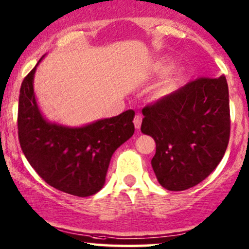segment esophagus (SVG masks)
<instances>
[{
	"mask_svg": "<svg viewBox=\"0 0 249 249\" xmlns=\"http://www.w3.org/2000/svg\"><path fill=\"white\" fill-rule=\"evenodd\" d=\"M142 119H143V116L141 115V114H136L135 118H134V124H135L136 129H140V127H141Z\"/></svg>",
	"mask_w": 249,
	"mask_h": 249,
	"instance_id": "esophagus-1",
	"label": "esophagus"
}]
</instances>
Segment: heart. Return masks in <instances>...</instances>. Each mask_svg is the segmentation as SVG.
Returning a JSON list of instances; mask_svg holds the SVG:
<instances>
[{
  "label": "heart",
  "mask_w": 249,
  "mask_h": 249,
  "mask_svg": "<svg viewBox=\"0 0 249 249\" xmlns=\"http://www.w3.org/2000/svg\"><path fill=\"white\" fill-rule=\"evenodd\" d=\"M169 65V61L166 59H160L157 61L156 64H155L154 67H153V71L155 73H163L166 70V67ZM178 78V73H174V74H171L170 77H169L163 83L162 86H160V93H165L168 92L169 89H171L172 86H174L175 83H176Z\"/></svg>",
  "instance_id": "1"
}]
</instances>
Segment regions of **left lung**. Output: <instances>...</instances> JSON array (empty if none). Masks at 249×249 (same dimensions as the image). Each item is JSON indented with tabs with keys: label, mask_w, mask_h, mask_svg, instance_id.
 Returning a JSON list of instances; mask_svg holds the SVG:
<instances>
[{
	"label": "left lung",
	"mask_w": 249,
	"mask_h": 249,
	"mask_svg": "<svg viewBox=\"0 0 249 249\" xmlns=\"http://www.w3.org/2000/svg\"><path fill=\"white\" fill-rule=\"evenodd\" d=\"M142 114L141 131L156 142L151 165L169 191L203 182L223 160L231 133L225 77H199L147 105Z\"/></svg>",
	"instance_id": "obj_1"
}]
</instances>
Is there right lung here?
<instances>
[{"mask_svg": "<svg viewBox=\"0 0 249 249\" xmlns=\"http://www.w3.org/2000/svg\"><path fill=\"white\" fill-rule=\"evenodd\" d=\"M36 66L19 90L17 129L23 154L52 188L77 197L94 195L104 186L114 151L133 136L135 112L128 109L80 128L49 124L35 99Z\"/></svg>", "mask_w": 249, "mask_h": 249, "instance_id": "add662e5", "label": "right lung"}]
</instances>
